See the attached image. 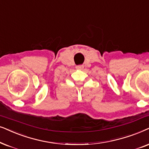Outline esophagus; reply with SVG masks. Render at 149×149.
<instances>
[{"mask_svg": "<svg viewBox=\"0 0 149 149\" xmlns=\"http://www.w3.org/2000/svg\"><path fill=\"white\" fill-rule=\"evenodd\" d=\"M83 68H84L83 65H78V66H76V69H78V70H82Z\"/></svg>", "mask_w": 149, "mask_h": 149, "instance_id": "esophagus-1", "label": "esophagus"}]
</instances>
